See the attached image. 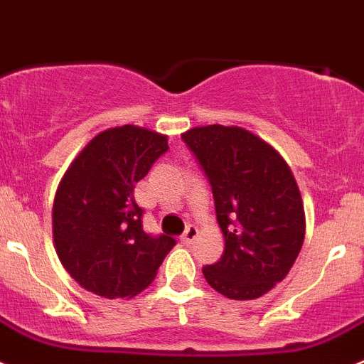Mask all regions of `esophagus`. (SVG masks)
Returning <instances> with one entry per match:
<instances>
[{
  "label": "esophagus",
  "instance_id": "34e87169",
  "mask_svg": "<svg viewBox=\"0 0 364 364\" xmlns=\"http://www.w3.org/2000/svg\"><path fill=\"white\" fill-rule=\"evenodd\" d=\"M198 235H199V230H198V228H196L194 225H190V227L186 228V230H185V234L181 235V241H183V243H185V245L194 243L196 237H198Z\"/></svg>",
  "mask_w": 364,
  "mask_h": 364
}]
</instances>
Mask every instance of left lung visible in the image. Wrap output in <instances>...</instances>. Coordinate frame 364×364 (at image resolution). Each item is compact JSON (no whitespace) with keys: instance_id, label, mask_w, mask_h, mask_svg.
<instances>
[{"instance_id":"left-lung-1","label":"left lung","mask_w":364,"mask_h":364,"mask_svg":"<svg viewBox=\"0 0 364 364\" xmlns=\"http://www.w3.org/2000/svg\"><path fill=\"white\" fill-rule=\"evenodd\" d=\"M181 137L208 178L225 235L221 259L203 276L228 299H257L287 277L303 247L304 206L292 170L241 127H194Z\"/></svg>"}]
</instances>
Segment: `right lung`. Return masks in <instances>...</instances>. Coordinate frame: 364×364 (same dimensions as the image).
I'll use <instances>...</instances> for the list:
<instances>
[{
    "mask_svg": "<svg viewBox=\"0 0 364 364\" xmlns=\"http://www.w3.org/2000/svg\"><path fill=\"white\" fill-rule=\"evenodd\" d=\"M150 129H107L87 143L55 190V254L80 287L107 299L134 297L154 281L176 239L143 230L134 188L168 150Z\"/></svg>",
    "mask_w": 364,
    "mask_h": 364,
    "instance_id": "right-lung-1",
    "label": "right lung"
}]
</instances>
